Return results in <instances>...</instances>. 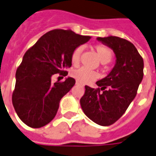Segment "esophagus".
<instances>
[{
    "label": "esophagus",
    "instance_id": "obj_1",
    "mask_svg": "<svg viewBox=\"0 0 156 156\" xmlns=\"http://www.w3.org/2000/svg\"><path fill=\"white\" fill-rule=\"evenodd\" d=\"M76 84L77 85H83V84H81V83H80V82H78V81H76Z\"/></svg>",
    "mask_w": 156,
    "mask_h": 156
}]
</instances>
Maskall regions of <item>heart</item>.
<instances>
[{
	"label": "heart",
	"instance_id": "b5f03b06",
	"mask_svg": "<svg viewBox=\"0 0 156 156\" xmlns=\"http://www.w3.org/2000/svg\"><path fill=\"white\" fill-rule=\"evenodd\" d=\"M94 49L101 62L107 63V62L111 61V59L112 58V52L108 47L102 45V44H98L94 47ZM82 51H83V47L82 46L77 47L74 49V51L72 54V64L76 65L79 62ZM72 75L77 81L83 83V84L90 83V82L94 81V80H96L98 77V74L97 72L87 69L85 67H80L79 69L75 70V71L72 72Z\"/></svg>",
	"mask_w": 156,
	"mask_h": 156
}]
</instances>
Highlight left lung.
<instances>
[{"instance_id": "left-lung-1", "label": "left lung", "mask_w": 156, "mask_h": 156, "mask_svg": "<svg viewBox=\"0 0 156 156\" xmlns=\"http://www.w3.org/2000/svg\"><path fill=\"white\" fill-rule=\"evenodd\" d=\"M97 40L114 51L115 64L107 76L96 82L98 89L85 85L80 102L91 120L108 126L124 115L136 97L144 63L136 47L127 40L112 36Z\"/></svg>"}]
</instances>
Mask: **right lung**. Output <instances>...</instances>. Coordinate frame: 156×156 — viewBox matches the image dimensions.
I'll use <instances>...</instances> for the list:
<instances>
[{"label": "right lung", "instance_id": "1", "mask_svg": "<svg viewBox=\"0 0 156 156\" xmlns=\"http://www.w3.org/2000/svg\"><path fill=\"white\" fill-rule=\"evenodd\" d=\"M90 38L70 29H55L43 35L25 53L16 71L12 95L14 110L24 124L41 128L55 117L60 100L76 80L67 77L63 82L52 83L51 77L57 73L66 76L74 49Z\"/></svg>", "mask_w": 156, "mask_h": 156}]
</instances>
